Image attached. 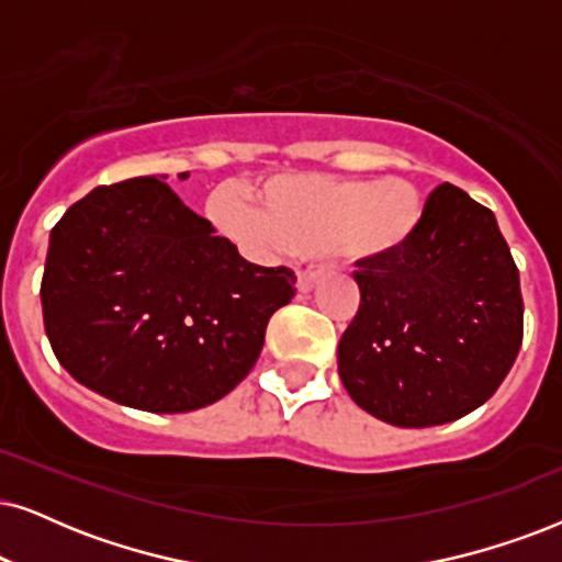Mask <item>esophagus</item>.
Wrapping results in <instances>:
<instances>
[{
	"label": "esophagus",
	"instance_id": "1",
	"mask_svg": "<svg viewBox=\"0 0 562 562\" xmlns=\"http://www.w3.org/2000/svg\"><path fill=\"white\" fill-rule=\"evenodd\" d=\"M318 280H322V272H316V269H301L297 272V290L301 293H311L318 285Z\"/></svg>",
	"mask_w": 562,
	"mask_h": 562
}]
</instances>
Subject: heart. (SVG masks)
Instances as JSON below:
<instances>
[{
    "mask_svg": "<svg viewBox=\"0 0 562 562\" xmlns=\"http://www.w3.org/2000/svg\"><path fill=\"white\" fill-rule=\"evenodd\" d=\"M257 207L217 199L215 223L254 251L301 257L337 254L375 265L402 254L425 215L420 189L407 179H337L322 173L274 176L257 191Z\"/></svg>",
    "mask_w": 562,
    "mask_h": 562,
    "instance_id": "b5f03b06",
    "label": "heart"
}]
</instances>
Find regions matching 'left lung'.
Returning a JSON list of instances; mask_svg holds the SVG:
<instances>
[{"label": "left lung", "instance_id": "left-lung-1", "mask_svg": "<svg viewBox=\"0 0 562 562\" xmlns=\"http://www.w3.org/2000/svg\"><path fill=\"white\" fill-rule=\"evenodd\" d=\"M360 308L339 339L347 394L368 415L428 428L498 392L524 337L518 269L495 215L451 183L402 254L358 265Z\"/></svg>", "mask_w": 562, "mask_h": 562}]
</instances>
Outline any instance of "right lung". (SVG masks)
I'll return each mask as SVG.
<instances>
[{"mask_svg":"<svg viewBox=\"0 0 562 562\" xmlns=\"http://www.w3.org/2000/svg\"><path fill=\"white\" fill-rule=\"evenodd\" d=\"M166 179L75 202L54 225L41 282L46 337L67 373L158 415L231 394L257 363L269 316L295 295L293 269L246 261Z\"/></svg>","mask_w":562,"mask_h":562,"instance_id":"obj_1","label":"right lung"}]
</instances>
